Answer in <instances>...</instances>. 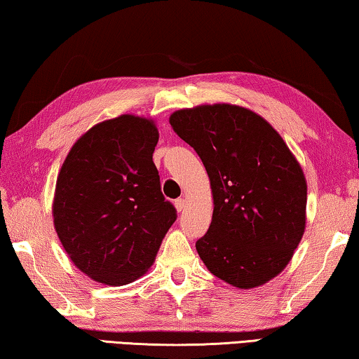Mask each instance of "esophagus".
<instances>
[{"label":"esophagus","mask_w":359,"mask_h":359,"mask_svg":"<svg viewBox=\"0 0 359 359\" xmlns=\"http://www.w3.org/2000/svg\"><path fill=\"white\" fill-rule=\"evenodd\" d=\"M175 207H176V210L180 211V213H181V211H184V208H186V201H184V198H176Z\"/></svg>","instance_id":"1"}]
</instances>
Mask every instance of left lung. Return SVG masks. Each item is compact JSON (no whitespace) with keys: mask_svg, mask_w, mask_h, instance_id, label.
Segmentation results:
<instances>
[{"mask_svg":"<svg viewBox=\"0 0 359 359\" xmlns=\"http://www.w3.org/2000/svg\"><path fill=\"white\" fill-rule=\"evenodd\" d=\"M170 126L210 178L213 218L196 243L201 259L240 290L266 285L283 272L305 231L301 163L264 117L237 104L178 109Z\"/></svg>","mask_w":359,"mask_h":359,"instance_id":"obj_1","label":"left lung"}]
</instances>
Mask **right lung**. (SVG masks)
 I'll return each instance as SVG.
<instances>
[{"instance_id": "1", "label": "right lung", "mask_w": 359, "mask_h": 359, "mask_svg": "<svg viewBox=\"0 0 359 359\" xmlns=\"http://www.w3.org/2000/svg\"><path fill=\"white\" fill-rule=\"evenodd\" d=\"M157 141L154 121L122 114L81 135L58 172L55 232L74 266L98 283L143 277L176 219L152 162Z\"/></svg>"}]
</instances>
